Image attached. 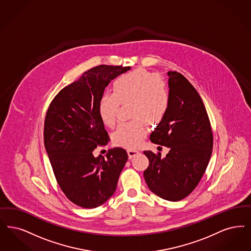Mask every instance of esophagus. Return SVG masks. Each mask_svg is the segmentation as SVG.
<instances>
[{
  "mask_svg": "<svg viewBox=\"0 0 251 251\" xmlns=\"http://www.w3.org/2000/svg\"><path fill=\"white\" fill-rule=\"evenodd\" d=\"M127 153H128L129 159H131V158H133L135 155H137V154L139 153V151H136V150H128Z\"/></svg>",
  "mask_w": 251,
  "mask_h": 251,
  "instance_id": "34e87169",
  "label": "esophagus"
}]
</instances>
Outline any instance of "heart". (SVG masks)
Listing matches in <instances>:
<instances>
[{
  "label": "heart",
  "mask_w": 251,
  "mask_h": 251,
  "mask_svg": "<svg viewBox=\"0 0 251 251\" xmlns=\"http://www.w3.org/2000/svg\"><path fill=\"white\" fill-rule=\"evenodd\" d=\"M121 104L130 103V117L135 119L122 123L112 135L113 143L128 149L137 148L150 125L164 120L170 106V93L161 77L145 70H136L118 77L113 84V93L100 96L98 111L100 121L112 128Z\"/></svg>",
  "instance_id": "obj_1"
}]
</instances>
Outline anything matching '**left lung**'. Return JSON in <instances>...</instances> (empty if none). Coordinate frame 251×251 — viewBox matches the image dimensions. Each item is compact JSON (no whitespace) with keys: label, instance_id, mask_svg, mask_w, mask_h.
Here are the masks:
<instances>
[{"label":"left lung","instance_id":"8db88e82","mask_svg":"<svg viewBox=\"0 0 251 251\" xmlns=\"http://www.w3.org/2000/svg\"><path fill=\"white\" fill-rule=\"evenodd\" d=\"M170 106L164 120L151 132L152 143L169 148L166 157L144 151L150 165L145 180L153 193L176 201L191 194L210 160L213 133L202 100L189 80L168 72Z\"/></svg>","mask_w":251,"mask_h":251}]
</instances>
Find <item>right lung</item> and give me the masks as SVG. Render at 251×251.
<instances>
[{
    "mask_svg": "<svg viewBox=\"0 0 251 251\" xmlns=\"http://www.w3.org/2000/svg\"><path fill=\"white\" fill-rule=\"evenodd\" d=\"M130 67L99 65L60 90L47 112L44 142L57 182L74 203L95 208L115 193L128 154L111 149L94 157L97 146L109 136L100 121L98 104L105 87Z\"/></svg>",
    "mask_w": 251,
    "mask_h": 251,
    "instance_id": "add662e5",
    "label": "right lung"
}]
</instances>
